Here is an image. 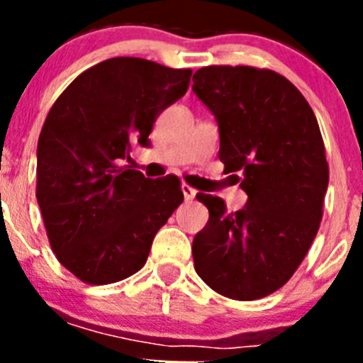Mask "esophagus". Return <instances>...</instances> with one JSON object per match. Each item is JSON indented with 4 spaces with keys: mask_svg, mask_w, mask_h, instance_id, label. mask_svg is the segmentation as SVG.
<instances>
[{
    "mask_svg": "<svg viewBox=\"0 0 363 363\" xmlns=\"http://www.w3.org/2000/svg\"><path fill=\"white\" fill-rule=\"evenodd\" d=\"M182 192H184V196L187 201L194 200V196H196V189H192L191 185H187V184L182 185Z\"/></svg>",
    "mask_w": 363,
    "mask_h": 363,
    "instance_id": "obj_1",
    "label": "esophagus"
}]
</instances>
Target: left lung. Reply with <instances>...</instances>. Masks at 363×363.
I'll list each match as a JSON object with an SVG mask.
<instances>
[{"label":"left lung","mask_w":363,"mask_h":363,"mask_svg":"<svg viewBox=\"0 0 363 363\" xmlns=\"http://www.w3.org/2000/svg\"><path fill=\"white\" fill-rule=\"evenodd\" d=\"M192 91L216 116L220 160L247 205L198 192L209 221L192 240L198 277L230 300H259L291 280L323 216L329 184L313 108L281 74L245 65L196 70Z\"/></svg>","instance_id":"obj_1"}]
</instances>
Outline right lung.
<instances>
[{"label": "right lung", "mask_w": 363, "mask_h": 363, "mask_svg": "<svg viewBox=\"0 0 363 363\" xmlns=\"http://www.w3.org/2000/svg\"><path fill=\"white\" fill-rule=\"evenodd\" d=\"M191 69L112 57L54 101L38 140L36 198L57 262L89 285L125 280L182 201L178 178L149 179L123 160L149 145L160 112L187 92Z\"/></svg>", "instance_id": "right-lung-1"}]
</instances>
